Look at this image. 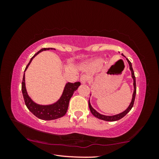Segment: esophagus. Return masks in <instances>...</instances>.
Instances as JSON below:
<instances>
[{
	"mask_svg": "<svg viewBox=\"0 0 159 159\" xmlns=\"http://www.w3.org/2000/svg\"><path fill=\"white\" fill-rule=\"evenodd\" d=\"M88 76H85V75H83V76L80 77V82H81L82 84H85V83H86V82L88 81Z\"/></svg>",
	"mask_w": 159,
	"mask_h": 159,
	"instance_id": "1",
	"label": "esophagus"
}]
</instances>
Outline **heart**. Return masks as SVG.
I'll use <instances>...</instances> for the list:
<instances>
[{"label":"heart","instance_id":"obj_1","mask_svg":"<svg viewBox=\"0 0 159 159\" xmlns=\"http://www.w3.org/2000/svg\"><path fill=\"white\" fill-rule=\"evenodd\" d=\"M102 63V61L100 59H98L93 61L92 63V66L94 67V68H98V67L100 66V65Z\"/></svg>","mask_w":159,"mask_h":159}]
</instances>
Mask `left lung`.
Masks as SVG:
<instances>
[{
  "instance_id": "1",
  "label": "left lung",
  "mask_w": 159,
  "mask_h": 159,
  "mask_svg": "<svg viewBox=\"0 0 159 159\" xmlns=\"http://www.w3.org/2000/svg\"><path fill=\"white\" fill-rule=\"evenodd\" d=\"M123 57H125L124 55H123ZM126 60L128 61V62L129 64V66H130V70L131 71V75H132V78H133V86H134V91H133V98H132V100L130 104V105L128 106V107L127 109H126L124 111H123L121 113H120V114H116L114 116H105V115H103V114H101L98 113V111H96L95 109L93 108V107L91 106L90 104V99L89 101H88V104H89V108L91 113H92L93 115L94 116H95L96 118H99V119H101V120H106V121H116V120H120L122 118H123L125 116L128 114V113L130 111L131 109L133 108V104H134V99H135V95H136V81H135V76H134V71H133V66H132V64L130 61H129L128 59L126 58Z\"/></svg>"
}]
</instances>
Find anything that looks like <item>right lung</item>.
<instances>
[{"mask_svg": "<svg viewBox=\"0 0 159 159\" xmlns=\"http://www.w3.org/2000/svg\"><path fill=\"white\" fill-rule=\"evenodd\" d=\"M55 50L54 48H42L39 52H37L35 55L31 58L27 66H26L25 72L27 69L29 64H31V61L36 56L43 50ZM80 85V82H76L74 83H66L65 87L64 88L62 95L60 97V98L55 102V103L49 104V105H41V104H36L31 99L29 96L27 92H26V85H25V74H24L22 83H21V91H22L26 107L34 116H36L37 118L40 119L45 120H55L57 118H61L64 116L66 114L68 109L69 100L73 95L74 93L76 91Z\"/></svg>", "mask_w": 159, "mask_h": 159, "instance_id": "add662e5", "label": "right lung"}]
</instances>
